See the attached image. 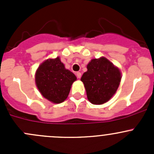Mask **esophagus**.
I'll use <instances>...</instances> for the list:
<instances>
[{
    "mask_svg": "<svg viewBox=\"0 0 154 154\" xmlns=\"http://www.w3.org/2000/svg\"><path fill=\"white\" fill-rule=\"evenodd\" d=\"M76 76H77V78H78V79H80V77H81V73H80V72H79V71H78V72H77V73H76Z\"/></svg>",
    "mask_w": 154,
    "mask_h": 154,
    "instance_id": "1",
    "label": "esophagus"
}]
</instances>
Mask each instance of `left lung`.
Listing matches in <instances>:
<instances>
[{
    "instance_id": "obj_1",
    "label": "left lung",
    "mask_w": 154,
    "mask_h": 154,
    "mask_svg": "<svg viewBox=\"0 0 154 154\" xmlns=\"http://www.w3.org/2000/svg\"><path fill=\"white\" fill-rule=\"evenodd\" d=\"M120 70L104 57L94 59L87 65V71L83 74L88 100L93 104H103L116 93L120 84Z\"/></svg>"
}]
</instances>
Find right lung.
Returning a JSON list of instances; mask_svg holds the SVG:
<instances>
[{
	"label": "right lung",
	"instance_id": "right-lung-1",
	"mask_svg": "<svg viewBox=\"0 0 154 154\" xmlns=\"http://www.w3.org/2000/svg\"><path fill=\"white\" fill-rule=\"evenodd\" d=\"M76 76L66 69L60 58L49 59L42 63L35 73V83L43 97L54 103L67 98Z\"/></svg>",
	"mask_w": 154,
	"mask_h": 154
}]
</instances>
